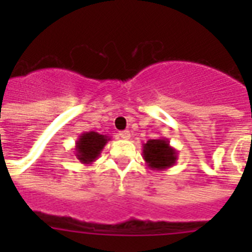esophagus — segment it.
Instances as JSON below:
<instances>
[{
  "mask_svg": "<svg viewBox=\"0 0 252 252\" xmlns=\"http://www.w3.org/2000/svg\"><path fill=\"white\" fill-rule=\"evenodd\" d=\"M119 137L123 138V140H129L130 133L128 130H122V132H119Z\"/></svg>",
  "mask_w": 252,
  "mask_h": 252,
  "instance_id": "esophagus-1",
  "label": "esophagus"
}]
</instances>
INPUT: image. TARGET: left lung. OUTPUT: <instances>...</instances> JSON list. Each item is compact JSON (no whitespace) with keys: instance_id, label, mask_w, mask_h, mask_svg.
Here are the masks:
<instances>
[{"instance_id":"obj_1","label":"left lung","mask_w":252,"mask_h":252,"mask_svg":"<svg viewBox=\"0 0 252 252\" xmlns=\"http://www.w3.org/2000/svg\"><path fill=\"white\" fill-rule=\"evenodd\" d=\"M142 157L148 167L162 171L175 165L178 152L170 145L167 138L162 137L149 140L146 144H142Z\"/></svg>"}]
</instances>
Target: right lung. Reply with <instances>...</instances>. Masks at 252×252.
<instances>
[{
    "instance_id": "obj_1",
    "label": "right lung",
    "mask_w": 252,
    "mask_h": 252,
    "mask_svg": "<svg viewBox=\"0 0 252 252\" xmlns=\"http://www.w3.org/2000/svg\"><path fill=\"white\" fill-rule=\"evenodd\" d=\"M111 140L106 134H100L98 132H84L76 141V157L84 165H91L98 159L102 153L103 148Z\"/></svg>"
}]
</instances>
